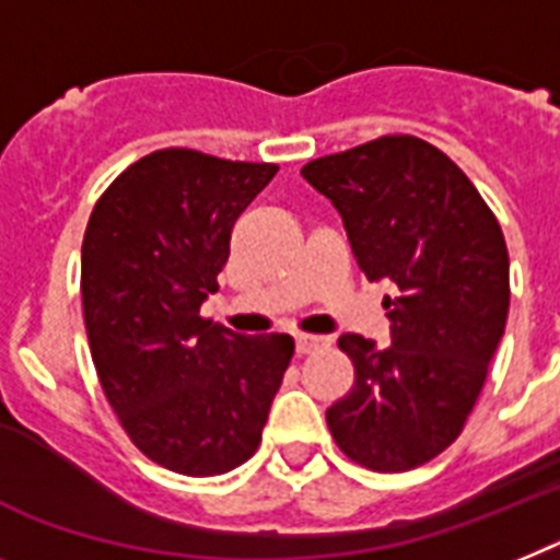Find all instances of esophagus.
I'll return each instance as SVG.
<instances>
[{"instance_id":"esophagus-1","label":"esophagus","mask_w":560,"mask_h":560,"mask_svg":"<svg viewBox=\"0 0 560 560\" xmlns=\"http://www.w3.org/2000/svg\"><path fill=\"white\" fill-rule=\"evenodd\" d=\"M294 346H298V354H314V352H320V349H326V346H329V337L300 335L298 340H294Z\"/></svg>"}]
</instances>
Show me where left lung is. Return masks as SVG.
Segmentation results:
<instances>
[{
	"label": "left lung",
	"mask_w": 560,
	"mask_h": 560,
	"mask_svg": "<svg viewBox=\"0 0 560 560\" xmlns=\"http://www.w3.org/2000/svg\"><path fill=\"white\" fill-rule=\"evenodd\" d=\"M340 211L354 260L383 298L392 343L343 335L354 386L326 412L372 472L429 464L464 432L510 314V252L472 179L441 148L389 133L300 168Z\"/></svg>",
	"instance_id": "1"
}]
</instances>
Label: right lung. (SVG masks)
<instances>
[{"mask_svg": "<svg viewBox=\"0 0 560 560\" xmlns=\"http://www.w3.org/2000/svg\"><path fill=\"white\" fill-rule=\"evenodd\" d=\"M280 165L163 148L96 200L82 240V314L125 435L171 472L211 478L262 441L294 340L206 320L231 229Z\"/></svg>", "mask_w": 560, "mask_h": 560, "instance_id": "right-lung-1", "label": "right lung"}]
</instances>
